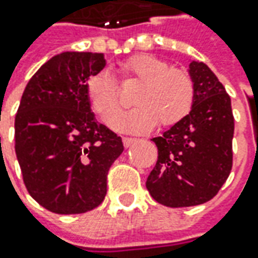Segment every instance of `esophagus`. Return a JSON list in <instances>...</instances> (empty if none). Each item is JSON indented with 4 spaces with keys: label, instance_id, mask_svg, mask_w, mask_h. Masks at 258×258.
I'll list each match as a JSON object with an SVG mask.
<instances>
[{
    "label": "esophagus",
    "instance_id": "obj_1",
    "mask_svg": "<svg viewBox=\"0 0 258 258\" xmlns=\"http://www.w3.org/2000/svg\"><path fill=\"white\" fill-rule=\"evenodd\" d=\"M122 141H123L124 148H129V146H131V145H134L138 139H136V138H127V136H124Z\"/></svg>",
    "mask_w": 258,
    "mask_h": 258
}]
</instances>
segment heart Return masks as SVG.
Listing matches in <instances>:
<instances>
[{"mask_svg":"<svg viewBox=\"0 0 258 258\" xmlns=\"http://www.w3.org/2000/svg\"><path fill=\"white\" fill-rule=\"evenodd\" d=\"M123 80H136L141 87L134 96L132 110L114 117L112 126L120 131L145 132L159 123L162 127L181 122L192 109L195 85L182 69H171L166 61L149 54H138L119 64ZM86 97L94 113L107 122L120 107V94L107 70L89 76Z\"/></svg>","mask_w":258,"mask_h":258,"instance_id":"heart-1","label":"heart"}]
</instances>
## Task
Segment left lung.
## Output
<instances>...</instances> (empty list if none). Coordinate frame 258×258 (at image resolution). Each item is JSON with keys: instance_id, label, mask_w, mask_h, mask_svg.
<instances>
[{"instance_id": "1", "label": "left lung", "mask_w": 258, "mask_h": 258, "mask_svg": "<svg viewBox=\"0 0 258 258\" xmlns=\"http://www.w3.org/2000/svg\"><path fill=\"white\" fill-rule=\"evenodd\" d=\"M188 72L195 85L192 109L152 139L158 161L146 179L155 201L171 208L213 200L233 168L231 99L203 61H191Z\"/></svg>"}]
</instances>
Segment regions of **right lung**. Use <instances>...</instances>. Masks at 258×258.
Listing matches in <instances>:
<instances>
[{"mask_svg": "<svg viewBox=\"0 0 258 258\" xmlns=\"http://www.w3.org/2000/svg\"><path fill=\"white\" fill-rule=\"evenodd\" d=\"M102 53L66 51L41 66L15 114V154L28 194L55 214H83L103 203L122 138L99 123L86 97Z\"/></svg>", "mask_w": 258, "mask_h": 258, "instance_id": "obj_1", "label": "right lung"}]
</instances>
